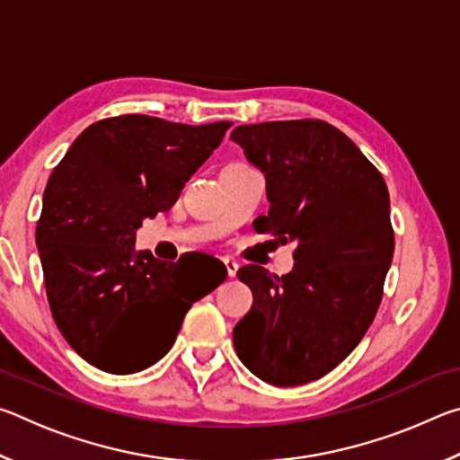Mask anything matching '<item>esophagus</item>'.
<instances>
[{"label":"esophagus","instance_id":"obj_1","mask_svg":"<svg viewBox=\"0 0 460 460\" xmlns=\"http://www.w3.org/2000/svg\"><path fill=\"white\" fill-rule=\"evenodd\" d=\"M223 263H225V268H227V276L229 278H235L237 276V270H239V263L235 260H231V258H225Z\"/></svg>","mask_w":460,"mask_h":460}]
</instances>
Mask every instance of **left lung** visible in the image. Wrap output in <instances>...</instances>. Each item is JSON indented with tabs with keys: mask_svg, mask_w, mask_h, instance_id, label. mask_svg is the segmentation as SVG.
Here are the masks:
<instances>
[{
	"mask_svg": "<svg viewBox=\"0 0 460 460\" xmlns=\"http://www.w3.org/2000/svg\"><path fill=\"white\" fill-rule=\"evenodd\" d=\"M231 139L266 176L270 213L255 229L296 243L290 274L253 263L237 271L253 306L233 329V345L266 384H308L337 367L376 318L394 258L387 186L324 121L252 123Z\"/></svg>",
	"mask_w": 460,
	"mask_h": 460,
	"instance_id": "8db88e82",
	"label": "left lung"
}]
</instances>
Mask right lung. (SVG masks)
<instances>
[{
  "mask_svg": "<svg viewBox=\"0 0 460 460\" xmlns=\"http://www.w3.org/2000/svg\"><path fill=\"white\" fill-rule=\"evenodd\" d=\"M231 126L109 118L54 168L36 243L54 323L84 361L115 376L147 369L172 349L192 302L227 278H194L182 258L168 266L137 252L136 231L174 205Z\"/></svg>",
  "mask_w": 460,
  "mask_h": 460,
  "instance_id": "right-lung-1",
  "label": "right lung"
}]
</instances>
